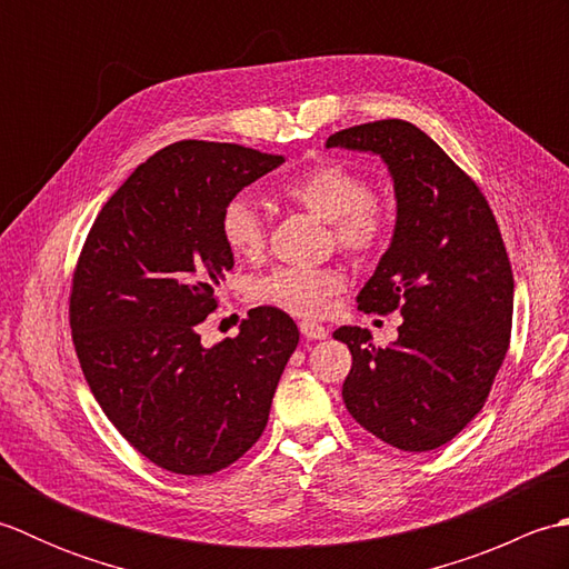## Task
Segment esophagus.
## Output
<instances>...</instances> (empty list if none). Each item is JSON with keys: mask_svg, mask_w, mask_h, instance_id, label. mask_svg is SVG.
I'll list each match as a JSON object with an SVG mask.
<instances>
[{"mask_svg": "<svg viewBox=\"0 0 569 569\" xmlns=\"http://www.w3.org/2000/svg\"><path fill=\"white\" fill-rule=\"evenodd\" d=\"M300 335H303L306 340H325V337H328V330H325L320 322L303 320L300 322Z\"/></svg>", "mask_w": 569, "mask_h": 569, "instance_id": "obj_1", "label": "esophagus"}]
</instances>
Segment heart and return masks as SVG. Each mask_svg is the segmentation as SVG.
<instances>
[{"label":"heart","instance_id":"heart-1","mask_svg":"<svg viewBox=\"0 0 569 569\" xmlns=\"http://www.w3.org/2000/svg\"><path fill=\"white\" fill-rule=\"evenodd\" d=\"M281 196L298 208L332 224V237L355 257L377 253L391 234V212L386 202L369 196V180L340 161H320L300 168L283 180ZM220 234L237 259H257L266 247V222L257 204L237 196L220 214ZM345 288L337 269L276 266L251 278L247 293L259 306L283 310L296 318H318L330 298Z\"/></svg>","mask_w":569,"mask_h":569}]
</instances>
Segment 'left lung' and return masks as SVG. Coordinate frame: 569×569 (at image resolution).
<instances>
[{"instance_id":"1","label":"left lung","mask_w":569,"mask_h":569,"mask_svg":"<svg viewBox=\"0 0 569 569\" xmlns=\"http://www.w3.org/2000/svg\"><path fill=\"white\" fill-rule=\"evenodd\" d=\"M332 147L379 153L389 166L393 239L357 300L365 312L403 316L391 347H373L361 328L335 330L352 352L345 406L379 440L428 452L485 408L509 352V253L485 192L416 124L349 127L328 139Z\"/></svg>"}]
</instances>
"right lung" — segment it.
Instances as JSON below:
<instances>
[{
    "label": "right lung",
    "instance_id": "right-lung-1",
    "mask_svg": "<svg viewBox=\"0 0 569 569\" xmlns=\"http://www.w3.org/2000/svg\"><path fill=\"white\" fill-rule=\"evenodd\" d=\"M281 163L237 143H171L104 202L72 271L70 330L90 391L173 475H214L261 438L298 347L296 322L266 306L210 349L198 332L234 266L224 204Z\"/></svg>",
    "mask_w": 569,
    "mask_h": 569
}]
</instances>
